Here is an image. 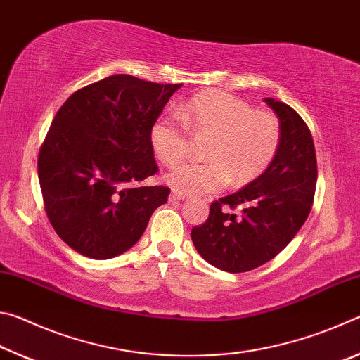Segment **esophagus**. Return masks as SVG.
Returning <instances> with one entry per match:
<instances>
[{
    "label": "esophagus",
    "instance_id": "1",
    "mask_svg": "<svg viewBox=\"0 0 360 360\" xmlns=\"http://www.w3.org/2000/svg\"><path fill=\"white\" fill-rule=\"evenodd\" d=\"M186 198V193L178 192V191H173L169 193V202H179V200H184Z\"/></svg>",
    "mask_w": 360,
    "mask_h": 360
}]
</instances>
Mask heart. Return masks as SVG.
I'll return each mask as SVG.
<instances>
[{
	"instance_id": "heart-1",
	"label": "heart",
	"mask_w": 360,
	"mask_h": 360,
	"mask_svg": "<svg viewBox=\"0 0 360 360\" xmlns=\"http://www.w3.org/2000/svg\"><path fill=\"white\" fill-rule=\"evenodd\" d=\"M182 120L163 114L154 120L149 143L158 160L179 163L188 150V131L211 135L205 163H184L167 174L182 193H212L233 178L248 182L270 165L279 146V124L266 111H254L248 101L225 92H203L181 108Z\"/></svg>"
}]
</instances>
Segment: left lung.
<instances>
[{
	"mask_svg": "<svg viewBox=\"0 0 360 360\" xmlns=\"http://www.w3.org/2000/svg\"><path fill=\"white\" fill-rule=\"evenodd\" d=\"M279 119V146L268 168L238 192L212 202L206 222L192 229L198 254L219 270H254L283 251L311 211L318 163L313 136L285 103L265 98ZM241 204V217L225 207Z\"/></svg>",
	"mask_w": 360,
	"mask_h": 360,
	"instance_id": "1",
	"label": "left lung"
}]
</instances>
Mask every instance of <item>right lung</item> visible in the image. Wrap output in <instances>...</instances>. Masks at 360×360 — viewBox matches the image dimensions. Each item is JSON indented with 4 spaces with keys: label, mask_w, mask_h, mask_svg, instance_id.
I'll use <instances>...</instances> for the list:
<instances>
[{
    "label": "right lung",
    "mask_w": 360,
    "mask_h": 360,
    "mask_svg": "<svg viewBox=\"0 0 360 360\" xmlns=\"http://www.w3.org/2000/svg\"><path fill=\"white\" fill-rule=\"evenodd\" d=\"M181 85L114 75L58 109L38 176L49 221L76 252L105 260L129 251L167 203L168 187L139 182L158 172L149 131Z\"/></svg>",
    "instance_id": "1"
}]
</instances>
